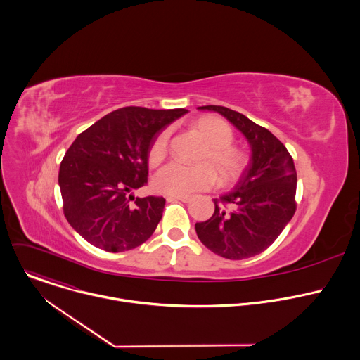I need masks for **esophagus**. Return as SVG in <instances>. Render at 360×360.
<instances>
[{"label":"esophagus","mask_w":360,"mask_h":360,"mask_svg":"<svg viewBox=\"0 0 360 360\" xmlns=\"http://www.w3.org/2000/svg\"><path fill=\"white\" fill-rule=\"evenodd\" d=\"M167 199L168 200H182V202L188 203L192 200V196H189V195H168Z\"/></svg>","instance_id":"1"}]
</instances>
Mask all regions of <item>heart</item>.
Wrapping results in <instances>:
<instances>
[{
    "label": "heart",
    "instance_id": "b5f03b06",
    "mask_svg": "<svg viewBox=\"0 0 360 360\" xmlns=\"http://www.w3.org/2000/svg\"><path fill=\"white\" fill-rule=\"evenodd\" d=\"M196 129L207 143V148L199 158L202 164H168L153 178V185L160 192L167 195H188L205 191L217 182L216 170L221 185H232L245 174L249 158L242 149L232 145L235 135L225 121L219 118H203L196 122ZM168 149L169 129H164L153 139L149 148V164H161L168 155Z\"/></svg>",
    "mask_w": 360,
    "mask_h": 360
}]
</instances>
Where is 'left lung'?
<instances>
[{
  "label": "left lung",
  "instance_id": "left-lung-1",
  "mask_svg": "<svg viewBox=\"0 0 360 360\" xmlns=\"http://www.w3.org/2000/svg\"><path fill=\"white\" fill-rule=\"evenodd\" d=\"M229 120L248 139L250 162L235 189L214 199L215 212L195 224L199 240L222 258L240 261L268 249L296 211V169L286 146L266 128L221 105L199 107Z\"/></svg>",
  "mask_w": 360,
  "mask_h": 360
}]
</instances>
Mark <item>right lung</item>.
I'll use <instances>...</instances> for the list:
<instances>
[{"instance_id": "1", "label": "right lung", "mask_w": 360, "mask_h": 360, "mask_svg": "<svg viewBox=\"0 0 360 360\" xmlns=\"http://www.w3.org/2000/svg\"><path fill=\"white\" fill-rule=\"evenodd\" d=\"M188 111L125 107L81 132L61 161L58 182L70 225L91 245L124 252L157 229L162 196L134 198L148 184V152L158 131Z\"/></svg>"}]
</instances>
